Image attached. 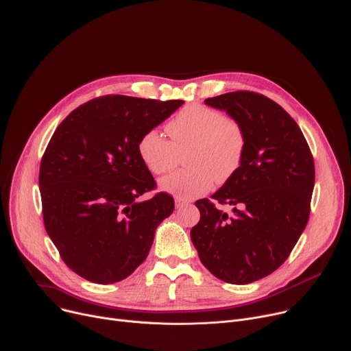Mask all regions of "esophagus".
Returning <instances> with one entry per match:
<instances>
[{
  "label": "esophagus",
  "instance_id": "34e87169",
  "mask_svg": "<svg viewBox=\"0 0 351 351\" xmlns=\"http://www.w3.org/2000/svg\"><path fill=\"white\" fill-rule=\"evenodd\" d=\"M186 206V202H183V200H180V199H176L175 200V207L176 208H183Z\"/></svg>",
  "mask_w": 351,
  "mask_h": 351
}]
</instances>
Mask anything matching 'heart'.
Wrapping results in <instances>:
<instances>
[{
    "mask_svg": "<svg viewBox=\"0 0 351 351\" xmlns=\"http://www.w3.org/2000/svg\"><path fill=\"white\" fill-rule=\"evenodd\" d=\"M171 141L158 130L144 133L137 152L144 167L155 176H164L184 155L182 169L162 182V189L184 200L210 192L214 182L230 180L241 168L246 152V133L234 117L218 109L190 104L167 124Z\"/></svg>",
    "mask_w": 351,
    "mask_h": 351,
    "instance_id": "b5f03b06",
    "label": "heart"
}]
</instances>
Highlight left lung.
Segmentation results:
<instances>
[{
  "mask_svg": "<svg viewBox=\"0 0 351 351\" xmlns=\"http://www.w3.org/2000/svg\"><path fill=\"white\" fill-rule=\"evenodd\" d=\"M246 133L238 172L211 196L196 202L200 221L190 231L206 269L231 284H249L277 270L290 256L311 211L315 165L295 123L265 95L237 90L208 98ZM231 204L233 214L215 203Z\"/></svg>",
  "mask_w": 351,
  "mask_h": 351,
  "instance_id": "1",
  "label": "left lung"
}]
</instances>
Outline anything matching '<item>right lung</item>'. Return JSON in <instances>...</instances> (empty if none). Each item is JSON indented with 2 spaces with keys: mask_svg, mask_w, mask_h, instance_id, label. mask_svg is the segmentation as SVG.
I'll use <instances>...</instances> for the list:
<instances>
[{
  "mask_svg": "<svg viewBox=\"0 0 351 351\" xmlns=\"http://www.w3.org/2000/svg\"><path fill=\"white\" fill-rule=\"evenodd\" d=\"M182 105L106 95L78 106L56 129L39 172L45 228L61 259L85 280L129 277L173 213L168 193L137 200L155 187L137 144Z\"/></svg>",
  "mask_w": 351,
  "mask_h": 351,
  "instance_id": "add662e5",
  "label": "right lung"
}]
</instances>
